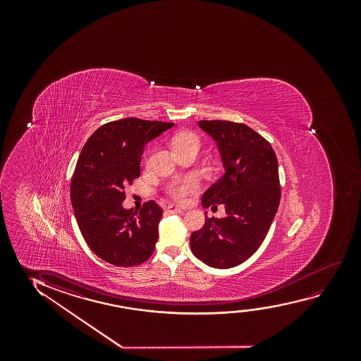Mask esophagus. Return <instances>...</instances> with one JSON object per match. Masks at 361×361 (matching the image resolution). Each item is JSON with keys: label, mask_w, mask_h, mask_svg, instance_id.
<instances>
[{"label": "esophagus", "mask_w": 361, "mask_h": 361, "mask_svg": "<svg viewBox=\"0 0 361 361\" xmlns=\"http://www.w3.org/2000/svg\"><path fill=\"white\" fill-rule=\"evenodd\" d=\"M166 212L169 214H176V213L181 212V208L175 206V204H169L168 208H166Z\"/></svg>", "instance_id": "1"}]
</instances>
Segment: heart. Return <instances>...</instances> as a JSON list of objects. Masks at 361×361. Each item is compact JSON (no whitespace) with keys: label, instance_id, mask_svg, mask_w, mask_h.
Returning <instances> with one entry per match:
<instances>
[{"label":"heart","instance_id":"heart-1","mask_svg":"<svg viewBox=\"0 0 361 361\" xmlns=\"http://www.w3.org/2000/svg\"><path fill=\"white\" fill-rule=\"evenodd\" d=\"M190 144H200L198 137L191 132L178 134L173 140V148L185 147ZM198 180L195 176H186V178H178L168 186V193L176 201H183L188 197L190 193L195 192L198 190Z\"/></svg>","mask_w":361,"mask_h":361}]
</instances>
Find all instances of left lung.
<instances>
[{
  "mask_svg": "<svg viewBox=\"0 0 361 361\" xmlns=\"http://www.w3.org/2000/svg\"><path fill=\"white\" fill-rule=\"evenodd\" d=\"M198 126L217 143L226 170L203 193L202 206L224 204L227 216L206 217L190 245L208 267L229 269L257 252L275 218L281 197L276 154L245 124L200 121Z\"/></svg>",
  "mask_w": 361,
  "mask_h": 361,
  "instance_id": "obj_1",
  "label": "left lung"
}]
</instances>
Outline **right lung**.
<instances>
[{
  "mask_svg": "<svg viewBox=\"0 0 361 361\" xmlns=\"http://www.w3.org/2000/svg\"><path fill=\"white\" fill-rule=\"evenodd\" d=\"M173 123L126 118L99 127L80 153L70 197L80 232L90 249L116 267L148 260L158 242L163 209L155 201L126 209L124 186L140 175L145 145Z\"/></svg>",
  "mask_w": 361,
  "mask_h": 361,
  "instance_id": "right-lung-1",
  "label": "right lung"
}]
</instances>
